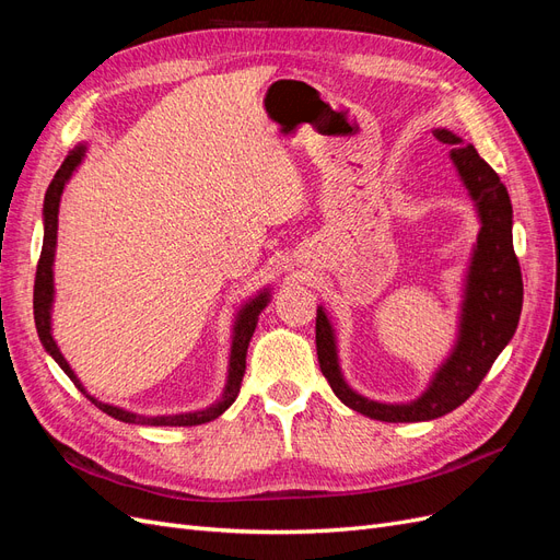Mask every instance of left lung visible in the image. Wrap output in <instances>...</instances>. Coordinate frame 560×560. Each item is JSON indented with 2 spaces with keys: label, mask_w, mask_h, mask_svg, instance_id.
I'll return each instance as SVG.
<instances>
[{
  "label": "left lung",
  "mask_w": 560,
  "mask_h": 560,
  "mask_svg": "<svg viewBox=\"0 0 560 560\" xmlns=\"http://www.w3.org/2000/svg\"><path fill=\"white\" fill-rule=\"evenodd\" d=\"M434 138L451 144V159L479 212V235L474 247L460 329L448 360L439 366L425 393L409 404H381L354 393L343 381L336 354V336L327 313L317 308L315 346L317 360L334 395L352 411L383 422H420L451 413L479 387L498 354L512 341L523 306L521 266L512 241V200L498 173L471 144L446 128L432 130Z\"/></svg>",
  "instance_id": "8db88e82"
}]
</instances>
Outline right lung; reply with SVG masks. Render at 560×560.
I'll list each match as a JSON object with an SVG mask.
<instances>
[{
    "instance_id": "right-lung-1",
    "label": "right lung",
    "mask_w": 560,
    "mask_h": 560,
    "mask_svg": "<svg viewBox=\"0 0 560 560\" xmlns=\"http://www.w3.org/2000/svg\"><path fill=\"white\" fill-rule=\"evenodd\" d=\"M86 156V144L74 147L67 159L62 161V165L58 167V173L54 177V182L48 184L46 196H44V245H42V257L37 264V278H35V325H37V334L39 341L46 348V352L54 358L60 369L65 371L70 381L86 395L100 411H105L107 416L121 420V422H135V425H202V422H210L214 418L222 416L229 406L235 401L241 393V383L245 376V358H247V346L249 338L257 329V319L259 313L268 306V292L264 290L261 294L254 296L249 303H245L243 311L235 317L233 325V343H231V360H229V381L224 387L222 399H217L212 406L202 411H194V413H175V416H140V413H130L126 409H118V406L112 404H103L97 401L95 397H91L86 393V387L81 385V381L77 378L74 371L67 364V360L62 358L60 348L56 346L54 336H50V306H54V257H56V241H58V208H60V196L65 184L70 182L72 173L79 167V163Z\"/></svg>"
}]
</instances>
